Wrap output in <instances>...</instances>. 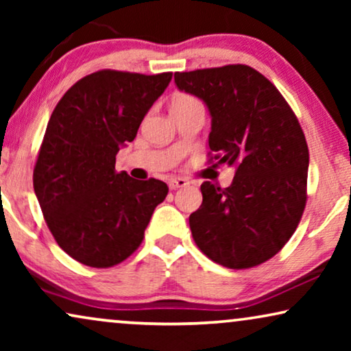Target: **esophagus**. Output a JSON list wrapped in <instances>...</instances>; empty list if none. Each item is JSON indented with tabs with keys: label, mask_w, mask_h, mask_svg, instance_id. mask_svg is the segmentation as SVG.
Instances as JSON below:
<instances>
[{
	"label": "esophagus",
	"mask_w": 351,
	"mask_h": 351,
	"mask_svg": "<svg viewBox=\"0 0 351 351\" xmlns=\"http://www.w3.org/2000/svg\"><path fill=\"white\" fill-rule=\"evenodd\" d=\"M167 184H169L171 190H177V189H182V186H186L190 184V182L184 179V177H172V179H169Z\"/></svg>",
	"instance_id": "esophagus-1"
}]
</instances>
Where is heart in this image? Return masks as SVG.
I'll use <instances>...</instances> for the list:
<instances>
[{"mask_svg":"<svg viewBox=\"0 0 351 351\" xmlns=\"http://www.w3.org/2000/svg\"><path fill=\"white\" fill-rule=\"evenodd\" d=\"M191 104H198V100H196L193 95L185 94V93H176L171 99V110L184 108L186 105H191Z\"/></svg>","mask_w":351,"mask_h":351,"instance_id":"heart-1","label":"heart"}]
</instances>
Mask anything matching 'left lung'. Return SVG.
Returning <instances> with one entry per match:
<instances>
[{
  "label": "left lung",
  "mask_w": 351,
  "mask_h": 351,
  "mask_svg": "<svg viewBox=\"0 0 351 351\" xmlns=\"http://www.w3.org/2000/svg\"><path fill=\"white\" fill-rule=\"evenodd\" d=\"M176 84L208 105L209 162L237 167L227 189L203 182L190 215L196 246L233 270L267 262L294 234L306 204L308 145L270 80L243 64L177 71Z\"/></svg>",
  "instance_id": "1"
}]
</instances>
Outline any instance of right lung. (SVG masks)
Returning <instances> with one entry per match:
<instances>
[{
    "label": "right lung",
    "mask_w": 351,
    "mask_h": 351,
    "mask_svg": "<svg viewBox=\"0 0 351 351\" xmlns=\"http://www.w3.org/2000/svg\"><path fill=\"white\" fill-rule=\"evenodd\" d=\"M171 78V71H94L76 81L51 114L33 189L57 244L83 265L126 261L169 191L161 180L117 172L114 162Z\"/></svg>",
    "instance_id": "right-lung-1"
}]
</instances>
